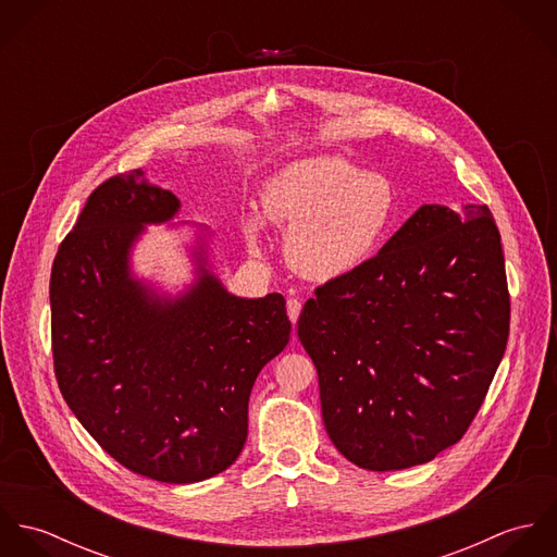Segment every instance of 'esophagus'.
<instances>
[{"instance_id": "1", "label": "esophagus", "mask_w": 557, "mask_h": 557, "mask_svg": "<svg viewBox=\"0 0 557 557\" xmlns=\"http://www.w3.org/2000/svg\"><path fill=\"white\" fill-rule=\"evenodd\" d=\"M300 311H302V302H300L298 298H289V300H287V315L292 319V323L298 321Z\"/></svg>"}]
</instances>
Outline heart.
I'll list each match as a JSON object with an SVG mask.
<instances>
[{"label": "heart", "mask_w": 557, "mask_h": 557, "mask_svg": "<svg viewBox=\"0 0 557 557\" xmlns=\"http://www.w3.org/2000/svg\"><path fill=\"white\" fill-rule=\"evenodd\" d=\"M261 212L287 230L285 252L313 278L347 274L371 259L397 227L395 182L343 157H309L283 166L261 193ZM257 244V225H250Z\"/></svg>", "instance_id": "b5f03b06"}]
</instances>
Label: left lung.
<instances>
[{"instance_id":"left-lung-1","label":"left lung","mask_w":557,"mask_h":557,"mask_svg":"<svg viewBox=\"0 0 557 557\" xmlns=\"http://www.w3.org/2000/svg\"><path fill=\"white\" fill-rule=\"evenodd\" d=\"M510 296L486 206H422L382 250L319 285L298 319L325 431L371 472L457 444L506 351Z\"/></svg>"}]
</instances>
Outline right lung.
<instances>
[{"label": "right lung", "mask_w": 557, "mask_h": 557, "mask_svg": "<svg viewBox=\"0 0 557 557\" xmlns=\"http://www.w3.org/2000/svg\"><path fill=\"white\" fill-rule=\"evenodd\" d=\"M104 180L51 268V345L62 397L98 446L133 474L188 484L225 472L248 435L259 371L289 343L285 298L244 300L203 270L188 294L154 298L131 278L146 223L169 221L173 193Z\"/></svg>", "instance_id": "add662e5"}]
</instances>
